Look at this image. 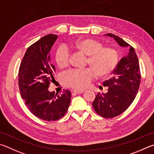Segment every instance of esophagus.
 <instances>
[{"label":"esophagus","instance_id":"34e87169","mask_svg":"<svg viewBox=\"0 0 154 154\" xmlns=\"http://www.w3.org/2000/svg\"><path fill=\"white\" fill-rule=\"evenodd\" d=\"M73 92L75 94H82V93L85 92V91H82V90H76V89H74L73 91Z\"/></svg>","mask_w":154,"mask_h":154}]
</instances>
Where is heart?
<instances>
[{
    "label": "heart",
    "mask_w": 154,
    "mask_h": 154,
    "mask_svg": "<svg viewBox=\"0 0 154 154\" xmlns=\"http://www.w3.org/2000/svg\"><path fill=\"white\" fill-rule=\"evenodd\" d=\"M69 47L78 50L88 55L87 63L93 67L81 69H72L63 75V80L67 87L82 90L89 86L95 79V72L99 77L109 75L117 66L118 57L116 51L109 47H103L100 42L91 38L78 40L69 45ZM58 66L64 68L69 64L70 52L65 46L58 48L55 53Z\"/></svg>",
    "instance_id": "obj_1"
}]
</instances>
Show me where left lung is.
I'll list each match as a JSON object with an SVG mask.
<instances>
[{"label": "left lung", "mask_w": 154, "mask_h": 154, "mask_svg": "<svg viewBox=\"0 0 154 154\" xmlns=\"http://www.w3.org/2000/svg\"><path fill=\"white\" fill-rule=\"evenodd\" d=\"M113 38L120 47H128L127 55L122 57L112 79L103 82L107 93H98L93 103L97 114L106 118H112L126 110L133 103L138 92L141 75L139 60L133 47L120 37L107 34Z\"/></svg>", "instance_id": "left-lung-1"}]
</instances>
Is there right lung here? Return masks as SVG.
<instances>
[{
	"label": "right lung",
	"mask_w": 154,
	"mask_h": 154,
	"mask_svg": "<svg viewBox=\"0 0 154 154\" xmlns=\"http://www.w3.org/2000/svg\"><path fill=\"white\" fill-rule=\"evenodd\" d=\"M57 37L56 34L46 35L32 45L19 69V87L27 107L35 116L48 122L63 117L71 101L69 91L59 95L48 90L55 72L50 51Z\"/></svg>",
	"instance_id": "add662e5"
}]
</instances>
